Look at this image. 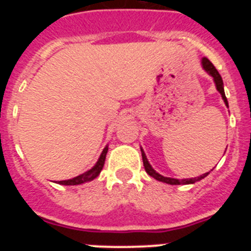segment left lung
<instances>
[{"instance_id":"8db88e82","label":"left lung","mask_w":251,"mask_h":251,"mask_svg":"<svg viewBox=\"0 0 251 251\" xmlns=\"http://www.w3.org/2000/svg\"><path fill=\"white\" fill-rule=\"evenodd\" d=\"M201 65H202L203 70H205V72L207 73L210 76H212L215 85H216L217 92L220 93L224 103H225V105L229 108V103H227V99H226V97H225V92H224V81H223V77H221V75L219 74V72L216 70V68L212 65V63L207 59V57H202V59H201ZM141 152H142V158H143V166H145L146 172H147L151 177H153V178L157 179V181H161V182L168 183V185H190V183H195V182H197V181H200V179L205 178V177L208 175V172H206V174L201 175V176H199V177H195V178H183V179L172 178V177H165L153 170V167L150 165V162H148L147 157H146L145 151L142 150V148H141Z\"/></svg>"}]
</instances>
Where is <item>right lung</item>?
<instances>
[{"label":"right lung","instance_id":"1","mask_svg":"<svg viewBox=\"0 0 251 251\" xmlns=\"http://www.w3.org/2000/svg\"><path fill=\"white\" fill-rule=\"evenodd\" d=\"M106 152H108V146H105L101 152L100 157L98 158L97 163L90 168L89 171H86L84 174L79 175V176L74 177V178H70V179H65V181H59L60 185H66V186H75V185H81V183H85V182H89V181H93L94 178L99 176L100 174V171L103 170V166H104V162H105V156H106Z\"/></svg>","mask_w":251,"mask_h":251}]
</instances>
